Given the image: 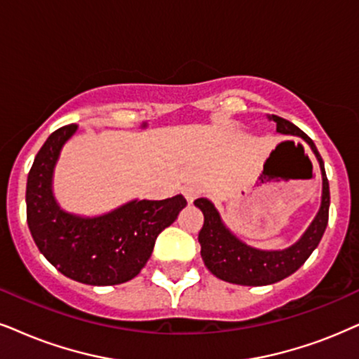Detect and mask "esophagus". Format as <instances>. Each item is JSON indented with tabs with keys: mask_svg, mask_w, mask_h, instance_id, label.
<instances>
[{
	"mask_svg": "<svg viewBox=\"0 0 359 359\" xmlns=\"http://www.w3.org/2000/svg\"><path fill=\"white\" fill-rule=\"evenodd\" d=\"M202 194H203V189H202V185H198V184H190V185H187V187L184 189L185 198H187L190 203H192L195 198L201 197Z\"/></svg>",
	"mask_w": 359,
	"mask_h": 359,
	"instance_id": "esophagus-1",
	"label": "esophagus"
}]
</instances>
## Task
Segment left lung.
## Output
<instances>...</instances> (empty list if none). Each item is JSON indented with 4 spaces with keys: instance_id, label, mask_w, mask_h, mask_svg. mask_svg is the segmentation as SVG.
Here are the masks:
<instances>
[{
    "instance_id": "8db88e82",
    "label": "left lung",
    "mask_w": 359,
    "mask_h": 359,
    "mask_svg": "<svg viewBox=\"0 0 359 359\" xmlns=\"http://www.w3.org/2000/svg\"><path fill=\"white\" fill-rule=\"evenodd\" d=\"M271 119L276 122L278 133L300 135L310 144L311 151L315 152L321 167V175H323L321 207L318 215L315 217L305 235L297 243L292 245L287 250L263 252L247 247V245L240 242L222 224L219 212L215 210L213 203L207 198H197L194 202L195 207L201 208L203 213V226L198 232L203 263L217 278L229 281V283L262 287V285H271L287 278V276L300 269L303 263L306 262V258L311 255V252L318 247L326 225H328L330 184L328 179H326L323 158H321L318 149L313 144V140L293 122L278 116H271Z\"/></svg>"
}]
</instances>
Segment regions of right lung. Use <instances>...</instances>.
<instances>
[{"mask_svg":"<svg viewBox=\"0 0 359 359\" xmlns=\"http://www.w3.org/2000/svg\"><path fill=\"white\" fill-rule=\"evenodd\" d=\"M78 126L59 127L36 154L26 185V219L39 252L67 278L86 285L133 280L152 255L157 235L187 205L182 195L134 201L96 219L62 212L51 192L59 151Z\"/></svg>","mask_w":359,"mask_h":359,"instance_id":"right-lung-1","label":"right lung"}]
</instances>
